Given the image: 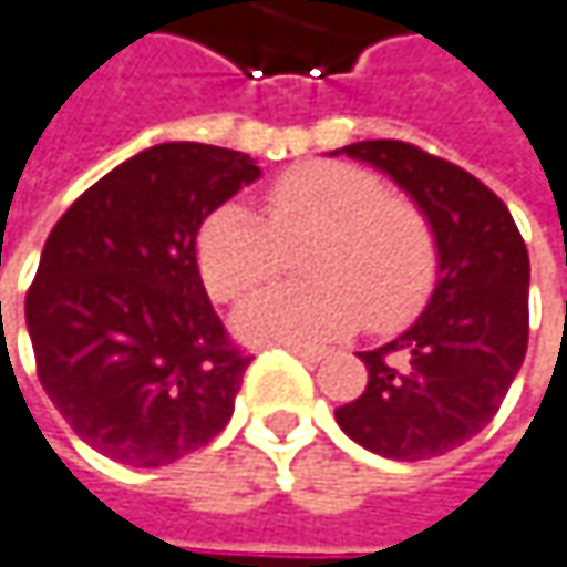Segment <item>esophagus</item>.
<instances>
[{"label": "esophagus", "mask_w": 567, "mask_h": 567, "mask_svg": "<svg viewBox=\"0 0 567 567\" xmlns=\"http://www.w3.org/2000/svg\"><path fill=\"white\" fill-rule=\"evenodd\" d=\"M287 351H293L297 358H303V361H322L329 351L326 348H316V344H300V342H287L284 344Z\"/></svg>", "instance_id": "1"}]
</instances>
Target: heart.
I'll return each instance as SVG.
<instances>
[{
	"instance_id": "heart-1",
	"label": "heart",
	"mask_w": 567,
	"mask_h": 567,
	"mask_svg": "<svg viewBox=\"0 0 567 567\" xmlns=\"http://www.w3.org/2000/svg\"><path fill=\"white\" fill-rule=\"evenodd\" d=\"M264 213L225 203L196 235V264L216 300H238L284 261V245L312 235L303 284H270L238 309V329L258 342H319L410 322L439 274L435 231L406 196L342 161H309L264 189Z\"/></svg>"
}]
</instances>
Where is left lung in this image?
Segmentation results:
<instances>
[{
    "instance_id": "1",
    "label": "left lung",
    "mask_w": 567,
    "mask_h": 567,
    "mask_svg": "<svg viewBox=\"0 0 567 567\" xmlns=\"http://www.w3.org/2000/svg\"><path fill=\"white\" fill-rule=\"evenodd\" d=\"M400 183L425 213L439 280L423 316L358 358L368 386L336 410L344 435L393 462H423L465 445L504 403L529 342V255L504 199L423 147H342Z\"/></svg>"
}]
</instances>
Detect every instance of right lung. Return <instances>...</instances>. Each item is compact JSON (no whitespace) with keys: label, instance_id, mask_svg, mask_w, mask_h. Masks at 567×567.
I'll return each instance as SVG.
<instances>
[{"label":"right lung","instance_id":"right-lung-1","mask_svg":"<svg viewBox=\"0 0 567 567\" xmlns=\"http://www.w3.org/2000/svg\"><path fill=\"white\" fill-rule=\"evenodd\" d=\"M258 177L241 151L154 144L51 228L24 297L38 381L105 458L164 467L231 420L251 354L206 297L196 235Z\"/></svg>","mask_w":567,"mask_h":567}]
</instances>
